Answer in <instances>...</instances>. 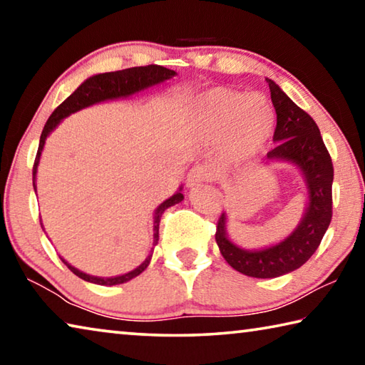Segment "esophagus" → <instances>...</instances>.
I'll use <instances>...</instances> for the list:
<instances>
[{"label":"esophagus","instance_id":"1","mask_svg":"<svg viewBox=\"0 0 365 365\" xmlns=\"http://www.w3.org/2000/svg\"><path fill=\"white\" fill-rule=\"evenodd\" d=\"M214 178V172L207 168V165H195L193 169L188 172L187 175V187L196 188L201 183L209 182Z\"/></svg>","mask_w":365,"mask_h":365}]
</instances>
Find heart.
Returning a JSON list of instances; mask_svg holds the SVG:
<instances>
[{
  "instance_id": "1",
  "label": "heart",
  "mask_w": 365,
  "mask_h": 365,
  "mask_svg": "<svg viewBox=\"0 0 365 365\" xmlns=\"http://www.w3.org/2000/svg\"><path fill=\"white\" fill-rule=\"evenodd\" d=\"M195 117L211 137L228 140V154L237 160L255 158L275 127V110L264 96L228 88H211L195 100Z\"/></svg>"
}]
</instances>
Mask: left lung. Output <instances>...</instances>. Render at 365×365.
I'll return each mask as SVG.
<instances>
[{
	"instance_id": "8db88e82",
	"label": "left lung",
	"mask_w": 365,
	"mask_h": 365,
	"mask_svg": "<svg viewBox=\"0 0 365 365\" xmlns=\"http://www.w3.org/2000/svg\"><path fill=\"white\" fill-rule=\"evenodd\" d=\"M270 98L277 113L274 141L267 160H287L301 170L307 190V207L292 235L264 250H243L227 235V214L217 222L215 242L220 255L235 270L255 279H275L299 269L319 248L331 220V158L320 137L317 123L289 100L274 80H269Z\"/></svg>"
}]
</instances>
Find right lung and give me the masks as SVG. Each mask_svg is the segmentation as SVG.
<instances>
[{"label":"right lung","mask_w":365,"mask_h":365,"mask_svg":"<svg viewBox=\"0 0 365 365\" xmlns=\"http://www.w3.org/2000/svg\"><path fill=\"white\" fill-rule=\"evenodd\" d=\"M174 76H175V71H170V69H168V67H163V66L151 64V66H141V67H130V69L115 71V72L98 73V76L86 78L85 82L80 85L69 98H67V100H64L56 109H54V113L49 115V119L45 123V128H43L41 137H40L38 151H36L35 164H34V188H36L35 187V175H36V168H38V163H40L43 146H45V140L48 135L59 125V122L63 120L64 117L77 113V110L83 109V108H88V106H91V104L108 101V100H115V98L130 96L133 93H137V91L150 88V86H153V85L163 83V82H165V80H169ZM180 191H182V187L174 196H170L169 200L160 202L156 211H154L153 246L158 245L159 222H160V217H163L164 211L168 207L174 206V205H177V202H180L183 200V195L180 193ZM151 256H153V251H151V255L148 256L137 269H133L132 272H127V274H123V275H117V277H95V275L85 274V272L76 269L63 257H61V261L67 265V269L73 272V274L80 277V279L85 282L96 283V285H104V287H113V285H120V283H125L128 280L135 279L137 275H140L141 272H143L148 265H150Z\"/></svg>","instance_id":"obj_1"}]
</instances>
